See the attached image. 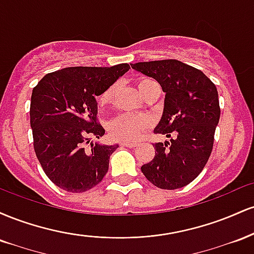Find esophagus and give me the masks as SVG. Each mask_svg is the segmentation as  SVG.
Wrapping results in <instances>:
<instances>
[{
  "mask_svg": "<svg viewBox=\"0 0 254 254\" xmlns=\"http://www.w3.org/2000/svg\"><path fill=\"white\" fill-rule=\"evenodd\" d=\"M122 147H127V148H133L136 147L137 143L136 142H121Z\"/></svg>",
  "mask_w": 254,
  "mask_h": 254,
  "instance_id": "obj_1",
  "label": "esophagus"
}]
</instances>
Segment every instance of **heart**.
Segmentation results:
<instances>
[{
	"instance_id": "obj_1",
	"label": "heart",
	"mask_w": 254,
	"mask_h": 254,
	"mask_svg": "<svg viewBox=\"0 0 254 254\" xmlns=\"http://www.w3.org/2000/svg\"><path fill=\"white\" fill-rule=\"evenodd\" d=\"M154 83L149 78H141L138 81V88L143 93L149 84ZM117 92V84H111L104 90L100 95V105L106 106L111 104L115 99ZM150 118L145 115H131V113H123L116 117L109 124V132L112 138L123 142H131L138 138V136L150 127Z\"/></svg>"
}]
</instances>
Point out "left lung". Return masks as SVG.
<instances>
[{
    "label": "left lung",
    "mask_w": 254,
    "mask_h": 254,
    "mask_svg": "<svg viewBox=\"0 0 254 254\" xmlns=\"http://www.w3.org/2000/svg\"><path fill=\"white\" fill-rule=\"evenodd\" d=\"M131 68L155 78L166 93L164 113L154 132L171 138L153 144L155 156L142 166V173L164 190L186 186L211 154L221 115L216 86L199 69L177 60L138 62Z\"/></svg>",
    "instance_id": "left-lung-1"
}]
</instances>
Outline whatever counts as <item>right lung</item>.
<instances>
[{"label": "right lung", "instance_id": "add662e5", "mask_svg": "<svg viewBox=\"0 0 254 254\" xmlns=\"http://www.w3.org/2000/svg\"><path fill=\"white\" fill-rule=\"evenodd\" d=\"M130 69L113 66H69L46 74L33 88L31 127L33 147L43 171L55 185L68 192L88 191L109 171L110 156L118 144H92L89 137L104 136L98 123L95 97Z\"/></svg>", "mask_w": 254, "mask_h": 254}]
</instances>
